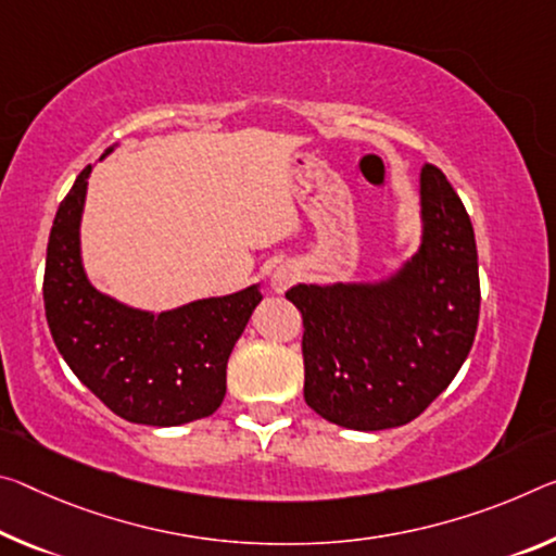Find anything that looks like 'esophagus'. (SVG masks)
Wrapping results in <instances>:
<instances>
[{
  "instance_id": "esophagus-1",
  "label": "esophagus",
  "mask_w": 556,
  "mask_h": 556,
  "mask_svg": "<svg viewBox=\"0 0 556 556\" xmlns=\"http://www.w3.org/2000/svg\"><path fill=\"white\" fill-rule=\"evenodd\" d=\"M296 279H299L296 267H292V264H281V267L275 269V275H271V289H275V292H287Z\"/></svg>"
}]
</instances>
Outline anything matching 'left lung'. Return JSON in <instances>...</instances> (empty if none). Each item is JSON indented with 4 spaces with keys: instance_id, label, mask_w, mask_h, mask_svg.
Segmentation results:
<instances>
[{
    "instance_id": "8db88e82",
    "label": "left lung",
    "mask_w": 556,
    "mask_h": 556,
    "mask_svg": "<svg viewBox=\"0 0 556 556\" xmlns=\"http://www.w3.org/2000/svg\"><path fill=\"white\" fill-rule=\"evenodd\" d=\"M420 252L381 287L299 285L304 401L354 430L405 426L468 358L480 319L478 247L468 210L438 165L420 173Z\"/></svg>"
}]
</instances>
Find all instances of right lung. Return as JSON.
Returning <instances> with one entry per match:
<instances>
[{"mask_svg": "<svg viewBox=\"0 0 556 556\" xmlns=\"http://www.w3.org/2000/svg\"><path fill=\"white\" fill-rule=\"evenodd\" d=\"M86 165L61 200L47 247L43 309L51 337L88 391L130 422L180 426L207 418L227 391V358L242 337L257 287L182 309H128L88 285L78 257Z\"/></svg>", "mask_w": 556, "mask_h": 556, "instance_id": "obj_1", "label": "right lung"}]
</instances>
